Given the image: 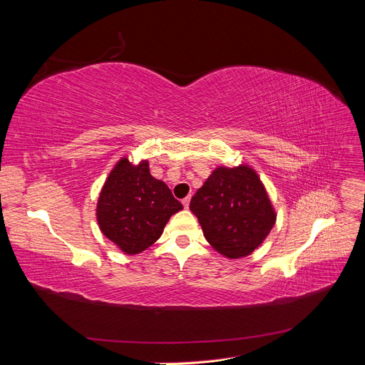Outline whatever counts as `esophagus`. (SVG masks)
<instances>
[{
    "label": "esophagus",
    "instance_id": "1",
    "mask_svg": "<svg viewBox=\"0 0 365 365\" xmlns=\"http://www.w3.org/2000/svg\"><path fill=\"white\" fill-rule=\"evenodd\" d=\"M182 205H184V208H189V205H190V196L184 197V200H182Z\"/></svg>",
    "mask_w": 365,
    "mask_h": 365
}]
</instances>
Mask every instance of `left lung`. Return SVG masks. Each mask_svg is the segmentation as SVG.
<instances>
[{
    "instance_id": "8db88e82",
    "label": "left lung",
    "mask_w": 365,
    "mask_h": 365,
    "mask_svg": "<svg viewBox=\"0 0 365 365\" xmlns=\"http://www.w3.org/2000/svg\"><path fill=\"white\" fill-rule=\"evenodd\" d=\"M207 242L220 256L242 259L257 250L277 219L252 165H217L190 201Z\"/></svg>"
}]
</instances>
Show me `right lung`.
Masks as SVG:
<instances>
[{
    "instance_id": "add662e5",
    "label": "right lung",
    "mask_w": 365,
    "mask_h": 365,
    "mask_svg": "<svg viewBox=\"0 0 365 365\" xmlns=\"http://www.w3.org/2000/svg\"><path fill=\"white\" fill-rule=\"evenodd\" d=\"M182 210L164 181L153 178L149 161L121 157L98 195L96 217L102 233L129 256L140 254L161 237L172 215Z\"/></svg>"
}]
</instances>
